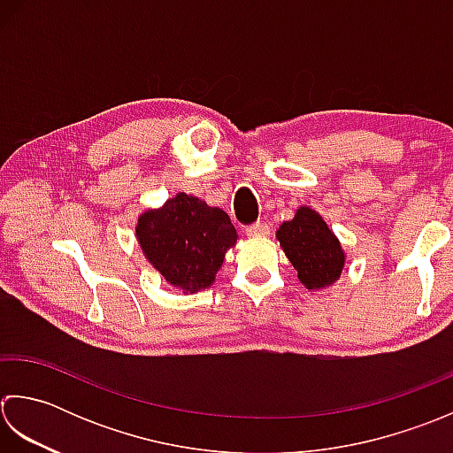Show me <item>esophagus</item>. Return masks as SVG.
<instances>
[{
  "mask_svg": "<svg viewBox=\"0 0 453 453\" xmlns=\"http://www.w3.org/2000/svg\"><path fill=\"white\" fill-rule=\"evenodd\" d=\"M270 234V225L267 223H254L250 226H246V236L250 238H262Z\"/></svg>",
  "mask_w": 453,
  "mask_h": 453,
  "instance_id": "esophagus-1",
  "label": "esophagus"
}]
</instances>
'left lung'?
I'll list each match as a JSON object with an SVG mask.
<instances>
[{
  "label": "left lung",
  "mask_w": 453,
  "mask_h": 453,
  "mask_svg": "<svg viewBox=\"0 0 453 453\" xmlns=\"http://www.w3.org/2000/svg\"><path fill=\"white\" fill-rule=\"evenodd\" d=\"M275 236L307 289L330 288L342 273L346 256L340 240L311 207H299Z\"/></svg>",
  "instance_id": "left-lung-1"
}]
</instances>
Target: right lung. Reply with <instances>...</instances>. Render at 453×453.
I'll list each match as a JSON object with an SVG mask.
<instances>
[{
	"mask_svg": "<svg viewBox=\"0 0 453 453\" xmlns=\"http://www.w3.org/2000/svg\"><path fill=\"white\" fill-rule=\"evenodd\" d=\"M136 238L165 281L183 293H196L215 281L238 234L225 211L178 193L160 209L138 217Z\"/></svg>",
	"mask_w": 453,
	"mask_h": 453,
	"instance_id": "right-lung-1",
	"label": "right lung"
}]
</instances>
